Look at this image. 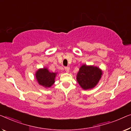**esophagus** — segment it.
Here are the masks:
<instances>
[{
    "label": "esophagus",
    "instance_id": "obj_1",
    "mask_svg": "<svg viewBox=\"0 0 131 131\" xmlns=\"http://www.w3.org/2000/svg\"><path fill=\"white\" fill-rule=\"evenodd\" d=\"M65 71L68 73V72H69V70H70V68L69 67H65Z\"/></svg>",
    "mask_w": 131,
    "mask_h": 131
}]
</instances>
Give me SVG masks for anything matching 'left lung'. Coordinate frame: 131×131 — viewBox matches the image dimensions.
<instances>
[{"label": "left lung", "instance_id": "8db88e82", "mask_svg": "<svg viewBox=\"0 0 131 131\" xmlns=\"http://www.w3.org/2000/svg\"><path fill=\"white\" fill-rule=\"evenodd\" d=\"M102 75V71L97 66L82 65L77 76V82L84 90L95 88L99 83Z\"/></svg>", "mask_w": 131, "mask_h": 131}]
</instances>
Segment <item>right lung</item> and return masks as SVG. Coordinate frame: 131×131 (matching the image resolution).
I'll use <instances>...</instances> for the list:
<instances>
[{
  "instance_id": "add662e5",
  "label": "right lung",
  "mask_w": 131,
  "mask_h": 131,
  "mask_svg": "<svg viewBox=\"0 0 131 131\" xmlns=\"http://www.w3.org/2000/svg\"><path fill=\"white\" fill-rule=\"evenodd\" d=\"M56 75L57 73L50 72L48 68H40L35 73V78L39 84L46 88H50L54 84Z\"/></svg>"
}]
</instances>
